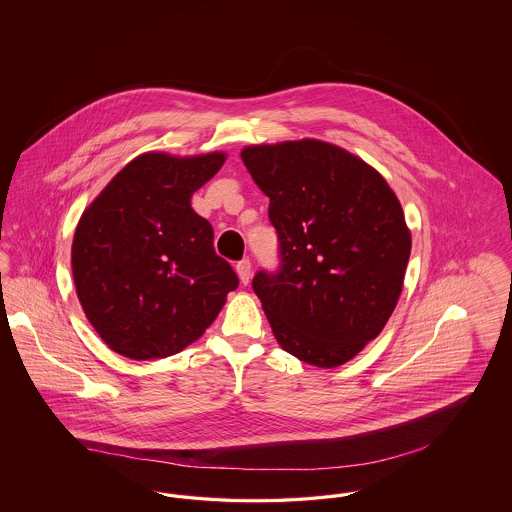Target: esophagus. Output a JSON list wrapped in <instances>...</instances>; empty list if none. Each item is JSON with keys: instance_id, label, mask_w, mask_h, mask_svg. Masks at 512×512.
<instances>
[{"instance_id": "34e87169", "label": "esophagus", "mask_w": 512, "mask_h": 512, "mask_svg": "<svg viewBox=\"0 0 512 512\" xmlns=\"http://www.w3.org/2000/svg\"><path fill=\"white\" fill-rule=\"evenodd\" d=\"M236 272H238V276H240V282L247 284V282L251 280V263H249V259L240 261V263L236 265Z\"/></svg>"}]
</instances>
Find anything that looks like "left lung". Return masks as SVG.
Masks as SVG:
<instances>
[{
    "label": "left lung",
    "mask_w": 512,
    "mask_h": 512,
    "mask_svg": "<svg viewBox=\"0 0 512 512\" xmlns=\"http://www.w3.org/2000/svg\"><path fill=\"white\" fill-rule=\"evenodd\" d=\"M240 155L280 242V270L253 278L274 338L307 365L351 361L403 290L413 242L397 195L363 159L313 138Z\"/></svg>",
    "instance_id": "1"
}]
</instances>
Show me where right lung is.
I'll use <instances>...</instances> for the list:
<instances>
[{
    "label": "right lung",
    "instance_id": "1",
    "mask_svg": "<svg viewBox=\"0 0 512 512\" xmlns=\"http://www.w3.org/2000/svg\"><path fill=\"white\" fill-rule=\"evenodd\" d=\"M226 153L132 159L86 207L73 238L78 301L115 353L165 359L199 340L238 276L215 253L213 226L192 209Z\"/></svg>",
    "mask_w": 512,
    "mask_h": 512
}]
</instances>
